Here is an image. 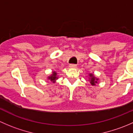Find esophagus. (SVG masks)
Returning a JSON list of instances; mask_svg holds the SVG:
<instances>
[{"instance_id": "1", "label": "esophagus", "mask_w": 133, "mask_h": 133, "mask_svg": "<svg viewBox=\"0 0 133 133\" xmlns=\"http://www.w3.org/2000/svg\"><path fill=\"white\" fill-rule=\"evenodd\" d=\"M69 67L71 68H75L76 67V64H71L70 65H69Z\"/></svg>"}]
</instances>
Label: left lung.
<instances>
[{
    "label": "left lung",
    "instance_id": "left-lung-1",
    "mask_svg": "<svg viewBox=\"0 0 133 133\" xmlns=\"http://www.w3.org/2000/svg\"><path fill=\"white\" fill-rule=\"evenodd\" d=\"M89 76H90V79L91 80H90V83L91 84V85H95V83H97V82L96 81V80H95V76H93V75L92 74H90L89 75ZM96 80H98V79H96Z\"/></svg>",
    "mask_w": 133,
    "mask_h": 133
}]
</instances>
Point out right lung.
<instances>
[{"label": "right lung", "mask_w": 133, "mask_h": 133, "mask_svg": "<svg viewBox=\"0 0 133 133\" xmlns=\"http://www.w3.org/2000/svg\"><path fill=\"white\" fill-rule=\"evenodd\" d=\"M48 79H49V80H50L51 81L53 82H55V81L57 79H58V77L57 76V73H56L55 71L53 72V75L51 76H49V77L48 78Z\"/></svg>", "instance_id": "obj_1"}]
</instances>
